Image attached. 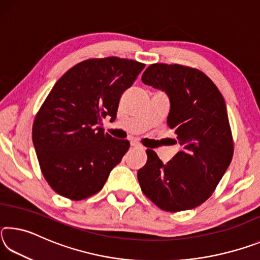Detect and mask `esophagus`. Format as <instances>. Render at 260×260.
<instances>
[{"label": "esophagus", "instance_id": "34e87169", "mask_svg": "<svg viewBox=\"0 0 260 260\" xmlns=\"http://www.w3.org/2000/svg\"><path fill=\"white\" fill-rule=\"evenodd\" d=\"M131 146L133 148H139V149H143V147L141 146V144L139 142H136V141H132L131 142Z\"/></svg>", "mask_w": 260, "mask_h": 260}]
</instances>
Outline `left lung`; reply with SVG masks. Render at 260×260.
Here are the masks:
<instances>
[{
	"label": "left lung",
	"mask_w": 260,
	"mask_h": 260,
	"mask_svg": "<svg viewBox=\"0 0 260 260\" xmlns=\"http://www.w3.org/2000/svg\"><path fill=\"white\" fill-rule=\"evenodd\" d=\"M142 82L169 96L167 125L180 151L164 164L148 149L147 164L138 171L141 189L164 211L196 208L212 195L234 153L225 100L206 74L179 64H152Z\"/></svg>",
	"instance_id": "1"
}]
</instances>
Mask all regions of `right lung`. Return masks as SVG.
I'll use <instances>...</instances> for the list:
<instances>
[{
  "instance_id": "1",
  "label": "right lung",
  "mask_w": 260,
  "mask_h": 260,
  "mask_svg": "<svg viewBox=\"0 0 260 260\" xmlns=\"http://www.w3.org/2000/svg\"><path fill=\"white\" fill-rule=\"evenodd\" d=\"M146 65L107 57L83 60L63 74L37 113L32 138L49 186L73 201L95 195L129 148L102 128L116 119L124 91Z\"/></svg>"
}]
</instances>
